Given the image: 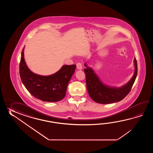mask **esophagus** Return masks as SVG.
I'll list each match as a JSON object with an SVG mask.
<instances>
[{"label":"esophagus","mask_w":153,"mask_h":153,"mask_svg":"<svg viewBox=\"0 0 153 153\" xmlns=\"http://www.w3.org/2000/svg\"><path fill=\"white\" fill-rule=\"evenodd\" d=\"M76 68L78 69V70H81L82 67V65L80 63H78L76 64Z\"/></svg>","instance_id":"esophagus-1"}]
</instances>
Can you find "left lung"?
Returning a JSON list of instances; mask_svg holds the SVG:
<instances>
[{"mask_svg": "<svg viewBox=\"0 0 153 153\" xmlns=\"http://www.w3.org/2000/svg\"><path fill=\"white\" fill-rule=\"evenodd\" d=\"M134 71L132 77L126 84L120 87L111 86L104 84L94 69L85 63L88 93L93 101L101 104H109L121 101L130 92L137 75L136 59L133 60Z\"/></svg>", "mask_w": 153, "mask_h": 153, "instance_id": "8db88e82", "label": "left lung"}]
</instances>
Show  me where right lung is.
<instances>
[{"mask_svg":"<svg viewBox=\"0 0 153 153\" xmlns=\"http://www.w3.org/2000/svg\"><path fill=\"white\" fill-rule=\"evenodd\" d=\"M22 49L20 64L21 81L34 97L44 102H55L65 97L69 82L74 73L76 65H63L55 73L41 75L32 72L26 64Z\"/></svg>","mask_w":153,"mask_h":153,"instance_id":"obj_1","label":"right lung"}]
</instances>
